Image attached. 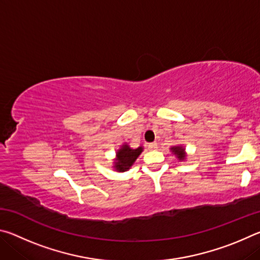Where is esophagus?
<instances>
[{
	"mask_svg": "<svg viewBox=\"0 0 260 260\" xmlns=\"http://www.w3.org/2000/svg\"><path fill=\"white\" fill-rule=\"evenodd\" d=\"M148 148L150 149V150H156V149H157V143H156V142L149 143V144H148Z\"/></svg>",
	"mask_w": 260,
	"mask_h": 260,
	"instance_id": "esophagus-1",
	"label": "esophagus"
}]
</instances>
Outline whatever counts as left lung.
Instances as JSON below:
<instances>
[{"instance_id": "left-lung-1", "label": "left lung", "mask_w": 260, "mask_h": 260, "mask_svg": "<svg viewBox=\"0 0 260 260\" xmlns=\"http://www.w3.org/2000/svg\"><path fill=\"white\" fill-rule=\"evenodd\" d=\"M171 150L174 153L175 156L179 158V160H184L186 159V151H184V148L181 146H177V147H172Z\"/></svg>"}]
</instances>
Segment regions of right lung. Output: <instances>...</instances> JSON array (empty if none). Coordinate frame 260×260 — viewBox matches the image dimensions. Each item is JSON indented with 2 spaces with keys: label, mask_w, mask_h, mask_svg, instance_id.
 I'll return each instance as SVG.
<instances>
[{
  "label": "right lung",
  "mask_w": 260,
  "mask_h": 260,
  "mask_svg": "<svg viewBox=\"0 0 260 260\" xmlns=\"http://www.w3.org/2000/svg\"><path fill=\"white\" fill-rule=\"evenodd\" d=\"M142 151V147L133 149L128 144H122L121 148L117 151L116 161H114L113 167L118 172H125V171L129 170V167L134 164L136 158L140 156V153Z\"/></svg>",
  "instance_id": "obj_1"
}]
</instances>
